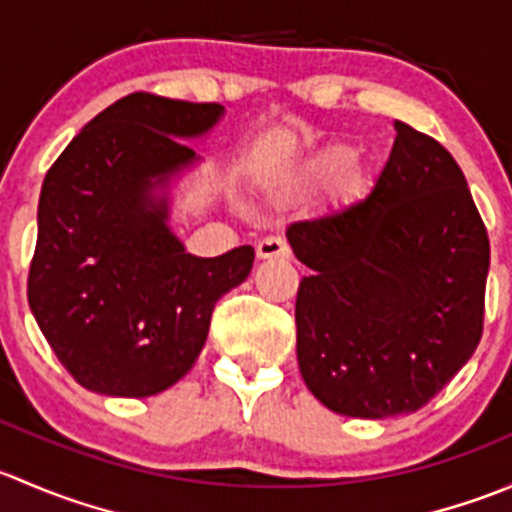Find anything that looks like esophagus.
<instances>
[{
	"label": "esophagus",
	"instance_id": "1",
	"mask_svg": "<svg viewBox=\"0 0 512 512\" xmlns=\"http://www.w3.org/2000/svg\"><path fill=\"white\" fill-rule=\"evenodd\" d=\"M289 245L282 237H265V240H260V245H257V257L260 260H289Z\"/></svg>",
	"mask_w": 512,
	"mask_h": 512
}]
</instances>
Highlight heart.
<instances>
[{"mask_svg":"<svg viewBox=\"0 0 512 512\" xmlns=\"http://www.w3.org/2000/svg\"><path fill=\"white\" fill-rule=\"evenodd\" d=\"M354 163V151H349V148H337V151L327 153L322 160L317 163V168L312 170L314 178H332V175H339L344 173V170L349 168V165ZM347 180L352 183L354 180V170H347Z\"/></svg>","mask_w":512,"mask_h":512,"instance_id":"b5f03b06","label":"heart"}]
</instances>
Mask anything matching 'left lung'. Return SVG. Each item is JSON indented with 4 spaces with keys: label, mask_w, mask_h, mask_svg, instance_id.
Here are the masks:
<instances>
[{
    "label": "left lung",
    "mask_w": 512,
    "mask_h": 512,
    "mask_svg": "<svg viewBox=\"0 0 512 512\" xmlns=\"http://www.w3.org/2000/svg\"><path fill=\"white\" fill-rule=\"evenodd\" d=\"M374 188L287 227L312 275L297 292V361L334 414L386 418L426 406L476 352L490 242L463 170L396 121Z\"/></svg>",
    "instance_id": "obj_1"
}]
</instances>
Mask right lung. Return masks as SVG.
<instances>
[{
    "instance_id": "right-lung-1",
    "label": "right lung",
    "mask_w": 512,
    "mask_h": 512,
    "mask_svg": "<svg viewBox=\"0 0 512 512\" xmlns=\"http://www.w3.org/2000/svg\"><path fill=\"white\" fill-rule=\"evenodd\" d=\"M220 103L131 94L64 148L39 195L29 307L84 389L143 399L193 369L215 302L247 280L250 245L195 257L168 227V188L200 160L188 138Z\"/></svg>"
}]
</instances>
